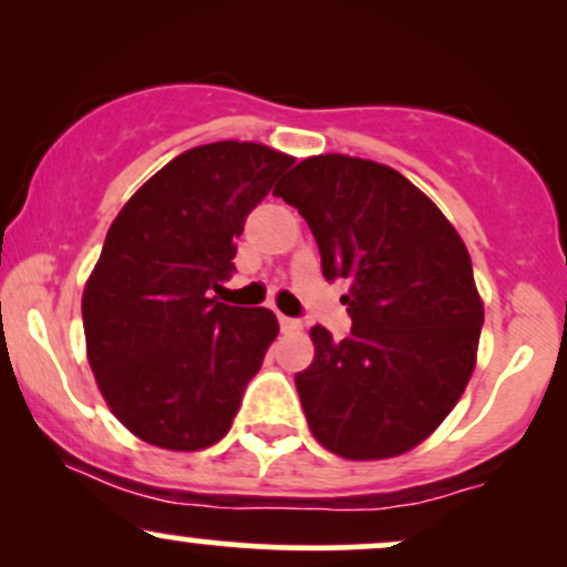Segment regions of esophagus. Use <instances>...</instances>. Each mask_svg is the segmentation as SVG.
I'll list each match as a JSON object with an SVG mask.
<instances>
[{
  "mask_svg": "<svg viewBox=\"0 0 567 567\" xmlns=\"http://www.w3.org/2000/svg\"><path fill=\"white\" fill-rule=\"evenodd\" d=\"M279 328H282L285 333H290V330H301V322H298L296 317H285V315H279Z\"/></svg>",
  "mask_w": 567,
  "mask_h": 567,
  "instance_id": "esophagus-1",
  "label": "esophagus"
}]
</instances>
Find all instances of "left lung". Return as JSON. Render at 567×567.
I'll return each mask as SVG.
<instances>
[{
	"instance_id": "left-lung-1",
	"label": "left lung",
	"mask_w": 567,
	"mask_h": 567,
	"mask_svg": "<svg viewBox=\"0 0 567 567\" xmlns=\"http://www.w3.org/2000/svg\"><path fill=\"white\" fill-rule=\"evenodd\" d=\"M277 197L315 234L351 333L311 328L315 360L296 373L311 434L343 458H392L451 413L477 360L483 301L458 231L405 175L370 159L298 162Z\"/></svg>"
}]
</instances>
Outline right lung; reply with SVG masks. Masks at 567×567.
<instances>
[{"instance_id": "obj_1", "label": "right lung", "mask_w": 567, "mask_h": 567, "mask_svg": "<svg viewBox=\"0 0 567 567\" xmlns=\"http://www.w3.org/2000/svg\"><path fill=\"white\" fill-rule=\"evenodd\" d=\"M292 162L261 143L188 148L114 218L82 322L103 400L143 442L202 451L229 432L279 324L213 292L234 275L247 216Z\"/></svg>"}]
</instances>
